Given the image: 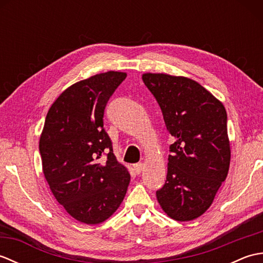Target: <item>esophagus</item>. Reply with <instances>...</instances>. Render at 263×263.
Segmentation results:
<instances>
[{
	"label": "esophagus",
	"mask_w": 263,
	"mask_h": 263,
	"mask_svg": "<svg viewBox=\"0 0 263 263\" xmlns=\"http://www.w3.org/2000/svg\"><path fill=\"white\" fill-rule=\"evenodd\" d=\"M143 167H144V165L142 163H138V164L133 165V168H135V172L137 173V174H140V173L143 171Z\"/></svg>",
	"instance_id": "34e87169"
}]
</instances>
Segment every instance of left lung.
<instances>
[{"label": "left lung", "mask_w": 263, "mask_h": 263, "mask_svg": "<svg viewBox=\"0 0 263 263\" xmlns=\"http://www.w3.org/2000/svg\"><path fill=\"white\" fill-rule=\"evenodd\" d=\"M142 80L175 139L170 147L166 182L156 197L172 219L193 220L209 209L230 170L226 109L190 78L143 73Z\"/></svg>", "instance_id": "left-lung-1"}]
</instances>
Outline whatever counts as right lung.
Masks as SVG:
<instances>
[{"mask_svg": "<svg viewBox=\"0 0 263 263\" xmlns=\"http://www.w3.org/2000/svg\"><path fill=\"white\" fill-rule=\"evenodd\" d=\"M125 78V72L108 71L66 88L49 108L39 139L43 173L53 195L87 225L108 219L130 183L103 121L106 104Z\"/></svg>", "mask_w": 263, "mask_h": 263, "instance_id": "right-lung-1", "label": "right lung"}]
</instances>
